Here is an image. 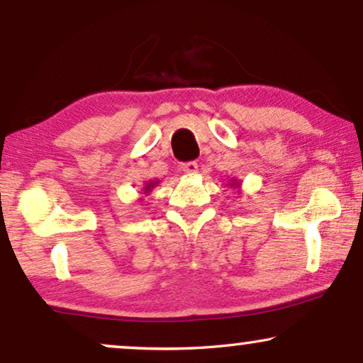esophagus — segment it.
<instances>
[{"label": "esophagus", "instance_id": "esophagus-1", "mask_svg": "<svg viewBox=\"0 0 363 363\" xmlns=\"http://www.w3.org/2000/svg\"><path fill=\"white\" fill-rule=\"evenodd\" d=\"M182 169L185 173L194 174V173L199 172V163H196V161H189V163H183L182 164Z\"/></svg>", "mask_w": 363, "mask_h": 363}]
</instances>
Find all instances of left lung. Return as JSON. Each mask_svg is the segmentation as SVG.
I'll return each mask as SVG.
<instances>
[{"instance_id":"8db88e82","label":"left lung","mask_w":363,"mask_h":363,"mask_svg":"<svg viewBox=\"0 0 363 363\" xmlns=\"http://www.w3.org/2000/svg\"><path fill=\"white\" fill-rule=\"evenodd\" d=\"M229 186H230V189H232V186H235V189H240V182H237V180H234V178H232Z\"/></svg>"}]
</instances>
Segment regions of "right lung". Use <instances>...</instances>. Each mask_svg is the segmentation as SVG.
Here are the masks:
<instances>
[{
    "mask_svg": "<svg viewBox=\"0 0 363 363\" xmlns=\"http://www.w3.org/2000/svg\"><path fill=\"white\" fill-rule=\"evenodd\" d=\"M158 183H160V180H150V182H146V183H145V186H143L141 199H140V200H143V195H150V194H151V190H153L155 186H158Z\"/></svg>",
    "mask_w": 363,
    "mask_h": 363,
    "instance_id": "obj_1",
    "label": "right lung"
}]
</instances>
